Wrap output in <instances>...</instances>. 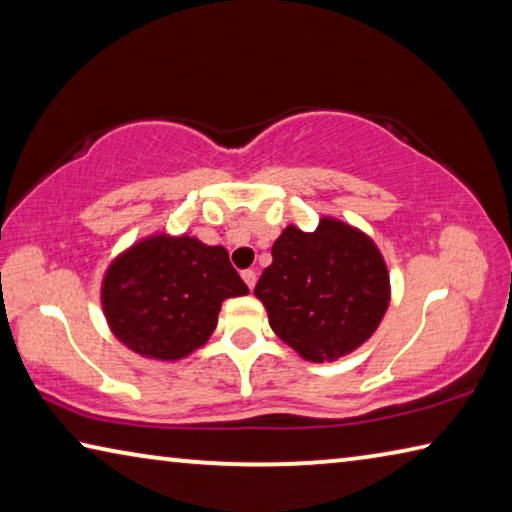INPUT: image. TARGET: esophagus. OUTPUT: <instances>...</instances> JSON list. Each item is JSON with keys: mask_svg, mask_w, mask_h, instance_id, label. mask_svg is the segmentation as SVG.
<instances>
[{"mask_svg": "<svg viewBox=\"0 0 512 512\" xmlns=\"http://www.w3.org/2000/svg\"><path fill=\"white\" fill-rule=\"evenodd\" d=\"M241 277H244V282L248 284V289L253 291L255 289V282H257V273L253 268H246V271H241Z\"/></svg>", "mask_w": 512, "mask_h": 512, "instance_id": "obj_1", "label": "esophagus"}]
</instances>
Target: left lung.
<instances>
[{"mask_svg":"<svg viewBox=\"0 0 512 512\" xmlns=\"http://www.w3.org/2000/svg\"><path fill=\"white\" fill-rule=\"evenodd\" d=\"M259 277L268 325L305 361H336L361 348L391 305V275L366 232L323 216L314 232L287 225Z\"/></svg>","mask_w":512,"mask_h":512,"instance_id":"obj_1","label":"left lung"}]
</instances>
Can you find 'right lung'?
<instances>
[{"label": "right lung", "mask_w": 512, "mask_h": 512, "mask_svg": "<svg viewBox=\"0 0 512 512\" xmlns=\"http://www.w3.org/2000/svg\"><path fill=\"white\" fill-rule=\"evenodd\" d=\"M246 293L223 246H207L187 232H153L112 259L101 307L110 332L128 350L180 361L210 339L223 300Z\"/></svg>", "instance_id": "add662e5"}]
</instances>
